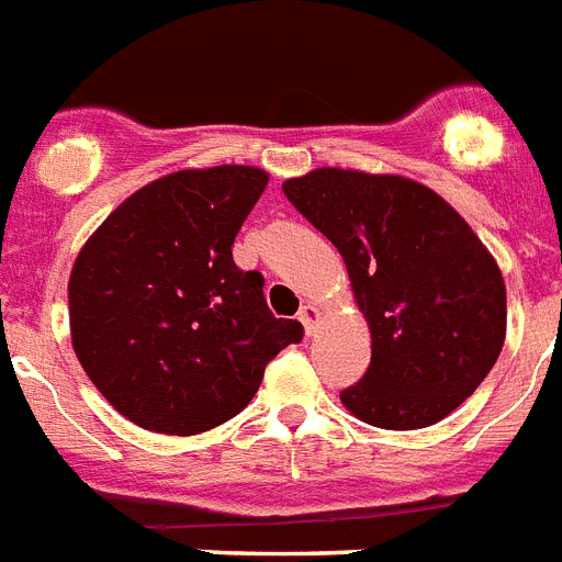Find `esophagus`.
I'll use <instances>...</instances> for the list:
<instances>
[{
	"instance_id": "esophagus-1",
	"label": "esophagus",
	"mask_w": 562,
	"mask_h": 562,
	"mask_svg": "<svg viewBox=\"0 0 562 562\" xmlns=\"http://www.w3.org/2000/svg\"><path fill=\"white\" fill-rule=\"evenodd\" d=\"M299 322L304 324V330H307V336H313V333H315V322H318V307H313V304H304V307L299 310Z\"/></svg>"
}]
</instances>
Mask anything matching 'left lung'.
<instances>
[{"instance_id":"obj_1","label":"left lung","mask_w":562,"mask_h":562,"mask_svg":"<svg viewBox=\"0 0 562 562\" xmlns=\"http://www.w3.org/2000/svg\"><path fill=\"white\" fill-rule=\"evenodd\" d=\"M284 194L341 252L370 324V368L341 391L347 411L387 430L457 411L505 341L503 276L474 229L434 189L396 175L315 169Z\"/></svg>"}]
</instances>
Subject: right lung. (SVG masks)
I'll return each mask as SVG.
<instances>
[{"instance_id": "1", "label": "right lung", "mask_w": 562, "mask_h": 562, "mask_svg": "<svg viewBox=\"0 0 562 562\" xmlns=\"http://www.w3.org/2000/svg\"><path fill=\"white\" fill-rule=\"evenodd\" d=\"M267 187L252 166L175 171L88 238L68 281L74 353L125 419L192 437L252 402L304 327L276 318L232 244Z\"/></svg>"}]
</instances>
